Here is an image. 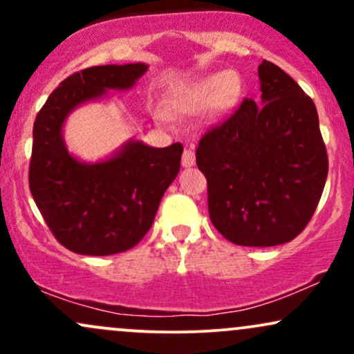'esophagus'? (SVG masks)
Instances as JSON below:
<instances>
[{
	"label": "esophagus",
	"instance_id": "34e87169",
	"mask_svg": "<svg viewBox=\"0 0 354 354\" xmlns=\"http://www.w3.org/2000/svg\"><path fill=\"white\" fill-rule=\"evenodd\" d=\"M181 165L185 166V168H191V166L196 165V156H194L193 148H186L185 151H183Z\"/></svg>",
	"mask_w": 354,
	"mask_h": 354
}]
</instances>
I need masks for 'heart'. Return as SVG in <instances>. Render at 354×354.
I'll return each mask as SVG.
<instances>
[{
  "label": "heart",
  "instance_id": "1",
  "mask_svg": "<svg viewBox=\"0 0 354 354\" xmlns=\"http://www.w3.org/2000/svg\"><path fill=\"white\" fill-rule=\"evenodd\" d=\"M245 98V81L234 70L209 73L173 93L169 103L178 113L196 115L208 108L214 120L230 116Z\"/></svg>",
  "mask_w": 354,
  "mask_h": 354
}]
</instances>
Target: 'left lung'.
<instances>
[{"label": "left lung", "mask_w": 354, "mask_h": 354, "mask_svg": "<svg viewBox=\"0 0 354 354\" xmlns=\"http://www.w3.org/2000/svg\"><path fill=\"white\" fill-rule=\"evenodd\" d=\"M261 106L245 100L201 138L196 165L208 209L239 246H276L306 228L323 194L328 154L315 103L281 68L258 66Z\"/></svg>", "instance_id": "1"}]
</instances>
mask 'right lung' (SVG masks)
Here are the masks:
<instances>
[{
    "label": "right lung",
    "instance_id": "obj_1",
    "mask_svg": "<svg viewBox=\"0 0 354 354\" xmlns=\"http://www.w3.org/2000/svg\"><path fill=\"white\" fill-rule=\"evenodd\" d=\"M148 64H104L68 76L39 109L33 128L30 189L48 228L78 254L131 250L151 228L165 191L180 173L183 145L153 148L129 140L111 158L84 163L63 140L66 118L80 104L129 89Z\"/></svg>",
    "mask_w": 354,
    "mask_h": 354
}]
</instances>
